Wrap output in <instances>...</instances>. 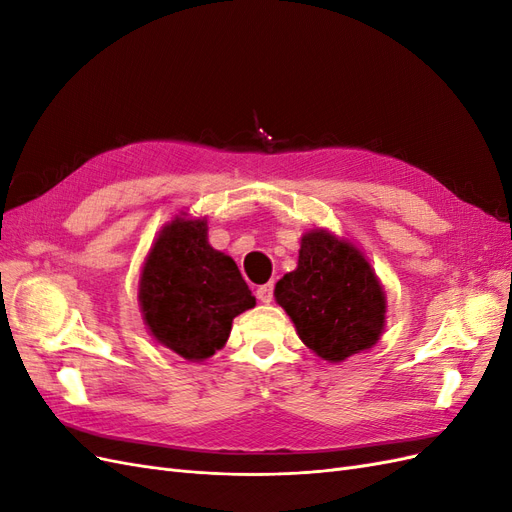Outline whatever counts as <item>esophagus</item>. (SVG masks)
Segmentation results:
<instances>
[{
  "label": "esophagus",
  "mask_w": 512,
  "mask_h": 512,
  "mask_svg": "<svg viewBox=\"0 0 512 512\" xmlns=\"http://www.w3.org/2000/svg\"><path fill=\"white\" fill-rule=\"evenodd\" d=\"M256 297H258L260 303H271V299H273V282L258 286L256 288Z\"/></svg>",
  "instance_id": "esophagus-1"
}]
</instances>
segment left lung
<instances>
[{"mask_svg": "<svg viewBox=\"0 0 512 512\" xmlns=\"http://www.w3.org/2000/svg\"><path fill=\"white\" fill-rule=\"evenodd\" d=\"M273 297L301 342L327 363L371 350L386 324V292L374 267L327 228L303 232L297 269L275 284Z\"/></svg>", "mask_w": 512, "mask_h": 512, "instance_id": "8db88e82", "label": "left lung"}]
</instances>
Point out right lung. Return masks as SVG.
<instances>
[{
  "instance_id": "right-lung-1",
  "label": "right lung",
  "mask_w": 512,
  "mask_h": 512,
  "mask_svg": "<svg viewBox=\"0 0 512 512\" xmlns=\"http://www.w3.org/2000/svg\"><path fill=\"white\" fill-rule=\"evenodd\" d=\"M207 230V218L175 215L153 239L138 280L153 342L194 363L224 348L232 320L256 305L237 262L213 250Z\"/></svg>"
}]
</instances>
